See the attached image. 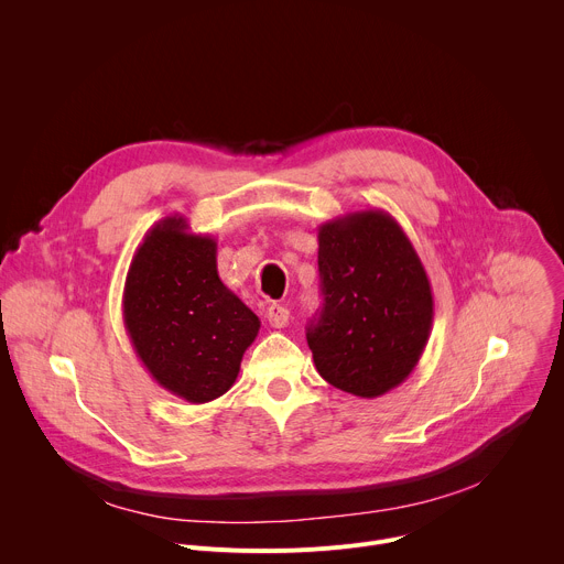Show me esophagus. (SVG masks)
<instances>
[{
	"instance_id": "esophagus-1",
	"label": "esophagus",
	"mask_w": 564,
	"mask_h": 564,
	"mask_svg": "<svg viewBox=\"0 0 564 564\" xmlns=\"http://www.w3.org/2000/svg\"><path fill=\"white\" fill-rule=\"evenodd\" d=\"M265 318H268V324H270L272 328H283V326L288 324L290 312H288V307H283V305H279V303H272V305H268V310H265Z\"/></svg>"
}]
</instances>
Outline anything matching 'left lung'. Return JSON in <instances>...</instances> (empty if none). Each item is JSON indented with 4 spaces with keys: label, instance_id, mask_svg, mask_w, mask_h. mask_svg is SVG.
<instances>
[{
    "label": "left lung",
    "instance_id": "1",
    "mask_svg": "<svg viewBox=\"0 0 564 564\" xmlns=\"http://www.w3.org/2000/svg\"><path fill=\"white\" fill-rule=\"evenodd\" d=\"M324 307L307 326L318 375L375 399L404 383L431 337L433 290L406 231L383 209L318 227Z\"/></svg>",
    "mask_w": 564,
    "mask_h": 564
}]
</instances>
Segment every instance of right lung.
I'll list each match as a JSON object with an SVG mask.
<instances>
[{"label":"right lung","instance_id":"1","mask_svg":"<svg viewBox=\"0 0 564 564\" xmlns=\"http://www.w3.org/2000/svg\"><path fill=\"white\" fill-rule=\"evenodd\" d=\"M122 318L151 379L189 404H207L234 386L261 328L220 281L216 238L189 231L181 214L144 234L127 272Z\"/></svg>","mask_w":564,"mask_h":564}]
</instances>
